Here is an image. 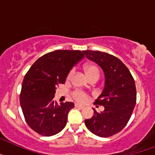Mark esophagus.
Instances as JSON below:
<instances>
[{
  "instance_id": "esophagus-1",
  "label": "esophagus",
  "mask_w": 155,
  "mask_h": 155,
  "mask_svg": "<svg viewBox=\"0 0 155 155\" xmlns=\"http://www.w3.org/2000/svg\"><path fill=\"white\" fill-rule=\"evenodd\" d=\"M74 106L75 108H79V109H83V108L84 107L83 105H81V104H78V103H75Z\"/></svg>"
}]
</instances>
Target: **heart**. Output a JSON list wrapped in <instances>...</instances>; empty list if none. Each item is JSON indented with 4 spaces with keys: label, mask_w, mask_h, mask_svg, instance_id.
<instances>
[{
    "label": "heart",
    "mask_w": 155,
    "mask_h": 155,
    "mask_svg": "<svg viewBox=\"0 0 155 155\" xmlns=\"http://www.w3.org/2000/svg\"><path fill=\"white\" fill-rule=\"evenodd\" d=\"M84 69L88 78L91 77H98V78L99 77V70L96 66L92 65V64H87V65L84 66ZM72 75H73V71H71L68 75V80L71 78ZM72 96L76 101L81 102H85L87 98V94L84 91H80V90H76V91H74L72 93Z\"/></svg>",
    "instance_id": "1"
}]
</instances>
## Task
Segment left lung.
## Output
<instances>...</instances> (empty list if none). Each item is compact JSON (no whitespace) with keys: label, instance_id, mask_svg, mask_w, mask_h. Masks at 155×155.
I'll use <instances>...</instances> for the list:
<instances>
[{"label":"left lung","instance_id":"obj_1","mask_svg":"<svg viewBox=\"0 0 155 155\" xmlns=\"http://www.w3.org/2000/svg\"><path fill=\"white\" fill-rule=\"evenodd\" d=\"M83 53L102 68L105 77L103 91L94 102L105 109L101 113L94 109V116L84 124L92 134L109 137L120 132L130 119L137 102L135 81L125 64L115 56L92 50Z\"/></svg>","mask_w":155,"mask_h":155}]
</instances>
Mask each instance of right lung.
<instances>
[{
    "label": "right lung",
    "mask_w": 155,
    "mask_h": 155,
    "mask_svg": "<svg viewBox=\"0 0 155 155\" xmlns=\"http://www.w3.org/2000/svg\"><path fill=\"white\" fill-rule=\"evenodd\" d=\"M84 57L80 50H55L39 57L25 75L20 93L22 113L28 125L42 136L55 135L65 127L74 105L57 103L55 90Z\"/></svg>",
    "instance_id": "1"
}]
</instances>
